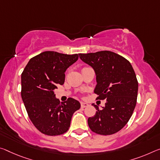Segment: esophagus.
I'll return each mask as SVG.
<instances>
[{
    "mask_svg": "<svg viewBox=\"0 0 160 160\" xmlns=\"http://www.w3.org/2000/svg\"><path fill=\"white\" fill-rule=\"evenodd\" d=\"M81 108H86V107H88V103H86V102H81Z\"/></svg>",
    "mask_w": 160,
    "mask_h": 160,
    "instance_id": "obj_1",
    "label": "esophagus"
}]
</instances>
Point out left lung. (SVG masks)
Returning a JSON list of instances; mask_svg holds the SVG:
<instances>
[{"instance_id": "obj_1", "label": "left lung", "mask_w": 160, "mask_h": 160, "mask_svg": "<svg viewBox=\"0 0 160 160\" xmlns=\"http://www.w3.org/2000/svg\"><path fill=\"white\" fill-rule=\"evenodd\" d=\"M79 55L96 73L94 92L98 99L107 100L102 110L92 104L97 111L88 118L89 128L98 135L118 132L128 122L136 106L138 82L133 68L125 58L108 50Z\"/></svg>"}]
</instances>
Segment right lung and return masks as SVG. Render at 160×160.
<instances>
[{
	"label": "right lung",
	"instance_id": "add662e5",
	"mask_svg": "<svg viewBox=\"0 0 160 160\" xmlns=\"http://www.w3.org/2000/svg\"><path fill=\"white\" fill-rule=\"evenodd\" d=\"M78 54L45 51L29 60L21 74V97L30 121L40 132L60 135L68 130L80 104L69 98L60 102L53 90L63 85L65 72L77 61Z\"/></svg>",
	"mask_w": 160,
	"mask_h": 160
}]
</instances>
